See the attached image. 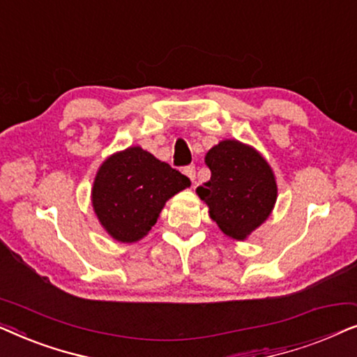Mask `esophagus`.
<instances>
[{
	"label": "esophagus",
	"instance_id": "1",
	"mask_svg": "<svg viewBox=\"0 0 357 357\" xmlns=\"http://www.w3.org/2000/svg\"><path fill=\"white\" fill-rule=\"evenodd\" d=\"M183 174L187 175L192 182H195V178H197V169H195V165H187V167L183 169Z\"/></svg>",
	"mask_w": 357,
	"mask_h": 357
}]
</instances>
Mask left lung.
Returning <instances> with one entry per match:
<instances>
[{"mask_svg":"<svg viewBox=\"0 0 357 357\" xmlns=\"http://www.w3.org/2000/svg\"><path fill=\"white\" fill-rule=\"evenodd\" d=\"M204 164L211 178L197 188V195L224 236L245 241L275 208L278 185L271 165L255 148L237 139L219 141L204 155Z\"/></svg>","mask_w":357,"mask_h":357,"instance_id":"obj_1","label":"left lung"}]
</instances>
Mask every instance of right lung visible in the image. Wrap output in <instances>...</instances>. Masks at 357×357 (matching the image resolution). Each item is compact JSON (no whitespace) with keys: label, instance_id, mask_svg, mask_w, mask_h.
Here are the masks:
<instances>
[{"label":"right lung","instance_id":"right-lung-1","mask_svg":"<svg viewBox=\"0 0 357 357\" xmlns=\"http://www.w3.org/2000/svg\"><path fill=\"white\" fill-rule=\"evenodd\" d=\"M188 177L139 146L112 154L100 164L91 202L100 226L121 243L138 242L153 229L174 195L190 187Z\"/></svg>","mask_w":357,"mask_h":357}]
</instances>
